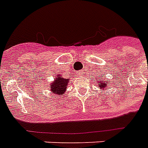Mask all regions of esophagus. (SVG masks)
Here are the masks:
<instances>
[{"mask_svg":"<svg viewBox=\"0 0 148 148\" xmlns=\"http://www.w3.org/2000/svg\"><path fill=\"white\" fill-rule=\"evenodd\" d=\"M83 73H84V71H78V72H77V74H78V75H82V74H83Z\"/></svg>","mask_w":148,"mask_h":148,"instance_id":"1","label":"esophagus"}]
</instances>
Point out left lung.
I'll return each instance as SVG.
<instances>
[{"label": "left lung", "mask_w": 148, "mask_h": 148, "mask_svg": "<svg viewBox=\"0 0 148 148\" xmlns=\"http://www.w3.org/2000/svg\"><path fill=\"white\" fill-rule=\"evenodd\" d=\"M97 82L99 84V87L103 89H105V88L108 86V83H107V80L106 81H101L100 79L97 80Z\"/></svg>", "instance_id": "8db88e82"}]
</instances>
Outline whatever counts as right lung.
I'll use <instances>...</instances> for the list:
<instances>
[{
    "label": "right lung",
    "instance_id": "add662e5",
    "mask_svg": "<svg viewBox=\"0 0 148 148\" xmlns=\"http://www.w3.org/2000/svg\"><path fill=\"white\" fill-rule=\"evenodd\" d=\"M56 76V78H55L54 82L50 85V90L53 92L55 95H63L67 86L68 79L62 77V76Z\"/></svg>",
    "mask_w": 148,
    "mask_h": 148
}]
</instances>
